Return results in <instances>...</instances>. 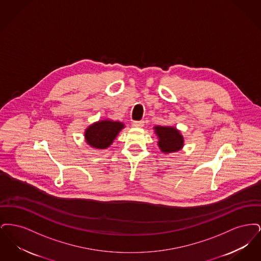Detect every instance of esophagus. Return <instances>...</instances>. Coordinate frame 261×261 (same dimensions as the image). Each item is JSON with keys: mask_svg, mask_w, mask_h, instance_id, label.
<instances>
[{"mask_svg": "<svg viewBox=\"0 0 261 261\" xmlns=\"http://www.w3.org/2000/svg\"><path fill=\"white\" fill-rule=\"evenodd\" d=\"M144 125H145L144 121H134L132 123V126L135 128H142V127H144Z\"/></svg>", "mask_w": 261, "mask_h": 261, "instance_id": "esophagus-1", "label": "esophagus"}]
</instances>
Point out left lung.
<instances>
[{"label":"left lung","mask_w":261,"mask_h":261,"mask_svg":"<svg viewBox=\"0 0 261 261\" xmlns=\"http://www.w3.org/2000/svg\"><path fill=\"white\" fill-rule=\"evenodd\" d=\"M153 130L159 139L158 146L163 153L169 154L183 149L184 137L176 127L156 125L153 127Z\"/></svg>","instance_id":"1"}]
</instances>
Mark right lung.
I'll list each match as a JSON object with an SVG mask.
<instances>
[{
    "mask_svg": "<svg viewBox=\"0 0 261 261\" xmlns=\"http://www.w3.org/2000/svg\"><path fill=\"white\" fill-rule=\"evenodd\" d=\"M124 127L123 122L112 119L96 121L86 128L85 141L92 149H108Z\"/></svg>",
    "mask_w": 261,
    "mask_h": 261,
    "instance_id": "right-lung-1",
    "label": "right lung"
}]
</instances>
